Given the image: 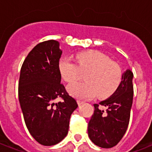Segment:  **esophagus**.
<instances>
[{"instance_id":"34e87169","label":"esophagus","mask_w":152,"mask_h":152,"mask_svg":"<svg viewBox=\"0 0 152 152\" xmlns=\"http://www.w3.org/2000/svg\"><path fill=\"white\" fill-rule=\"evenodd\" d=\"M77 103H78L79 106H80L81 104H83V101H81V100H77Z\"/></svg>"}]
</instances>
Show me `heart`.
Here are the masks:
<instances>
[{
  "mask_svg": "<svg viewBox=\"0 0 152 152\" xmlns=\"http://www.w3.org/2000/svg\"><path fill=\"white\" fill-rule=\"evenodd\" d=\"M76 57L78 65L69 57H62L58 63L60 73L68 83L78 80L81 72H87L86 81L68 86L72 96L80 99H89L97 95L106 98L118 90L122 80V72L108 56L98 50H89L79 53Z\"/></svg>",
  "mask_w": 152,
  "mask_h": 152,
  "instance_id": "obj_1",
  "label": "heart"
}]
</instances>
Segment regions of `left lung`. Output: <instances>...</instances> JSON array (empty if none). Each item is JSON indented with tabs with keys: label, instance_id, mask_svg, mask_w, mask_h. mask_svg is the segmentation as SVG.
<instances>
[{
	"label": "left lung",
	"instance_id": "obj_1",
	"mask_svg": "<svg viewBox=\"0 0 152 152\" xmlns=\"http://www.w3.org/2000/svg\"><path fill=\"white\" fill-rule=\"evenodd\" d=\"M133 73L128 69L123 73L119 88L110 97L94 104L95 110L88 123V136L102 148H110L119 143L127 130L133 99ZM105 106L106 111L101 109Z\"/></svg>",
	"mask_w": 152,
	"mask_h": 152
}]
</instances>
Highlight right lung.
<instances>
[{
	"label": "right lung",
	"instance_id": "1",
	"mask_svg": "<svg viewBox=\"0 0 152 152\" xmlns=\"http://www.w3.org/2000/svg\"><path fill=\"white\" fill-rule=\"evenodd\" d=\"M56 40L40 42L24 60L19 80V101L30 134L42 145L58 144L69 132V119L78 107L61 83L62 54ZM62 99L56 103L57 98Z\"/></svg>",
	"mask_w": 152,
	"mask_h": 152
}]
</instances>
